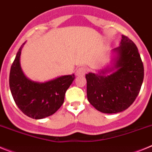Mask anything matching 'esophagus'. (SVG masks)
Segmentation results:
<instances>
[{"label":"esophagus","mask_w":152,"mask_h":152,"mask_svg":"<svg viewBox=\"0 0 152 152\" xmlns=\"http://www.w3.org/2000/svg\"><path fill=\"white\" fill-rule=\"evenodd\" d=\"M87 72V69L84 67H79L77 70H76V75L77 76H80V75H84Z\"/></svg>","instance_id":"34e87169"}]
</instances>
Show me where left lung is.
I'll return each instance as SVG.
<instances>
[{
    "mask_svg": "<svg viewBox=\"0 0 152 152\" xmlns=\"http://www.w3.org/2000/svg\"><path fill=\"white\" fill-rule=\"evenodd\" d=\"M117 53L111 70L86 75L87 95L93 107L104 113L122 112L133 103L140 91L144 66L138 48L127 36L122 35L120 45L113 49ZM108 70H114L105 75Z\"/></svg>",
    "mask_w": 152,
    "mask_h": 152,
    "instance_id": "8db88e82",
    "label": "left lung"
}]
</instances>
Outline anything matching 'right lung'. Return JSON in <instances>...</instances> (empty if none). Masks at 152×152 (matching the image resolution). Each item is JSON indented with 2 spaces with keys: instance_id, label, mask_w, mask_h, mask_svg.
I'll return each mask as SVG.
<instances>
[{
  "instance_id": "obj_1",
  "label": "right lung",
  "mask_w": 152,
  "mask_h": 152,
  "mask_svg": "<svg viewBox=\"0 0 152 152\" xmlns=\"http://www.w3.org/2000/svg\"><path fill=\"white\" fill-rule=\"evenodd\" d=\"M17 52L10 72V91L19 109L25 115L39 119L54 114L64 103L65 92L75 80V75H64L45 83L32 81L24 75L20 63L21 50Z\"/></svg>"
}]
</instances>
